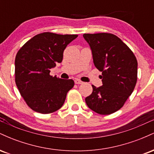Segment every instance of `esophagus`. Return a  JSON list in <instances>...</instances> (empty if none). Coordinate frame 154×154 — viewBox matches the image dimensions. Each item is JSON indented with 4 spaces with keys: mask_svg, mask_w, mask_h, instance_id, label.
Here are the masks:
<instances>
[{
    "mask_svg": "<svg viewBox=\"0 0 154 154\" xmlns=\"http://www.w3.org/2000/svg\"><path fill=\"white\" fill-rule=\"evenodd\" d=\"M75 84H82L83 83V82H82V81L81 80H79V79H76L75 80Z\"/></svg>",
    "mask_w": 154,
    "mask_h": 154,
    "instance_id": "obj_1",
    "label": "esophagus"
}]
</instances>
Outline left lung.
I'll return each mask as SVG.
<instances>
[{
  "label": "left lung",
  "mask_w": 154,
  "mask_h": 154,
  "mask_svg": "<svg viewBox=\"0 0 154 154\" xmlns=\"http://www.w3.org/2000/svg\"><path fill=\"white\" fill-rule=\"evenodd\" d=\"M91 46L93 62L100 72L103 85L93 87L85 98L88 106L102 115L119 110L134 91L137 79V61L131 49L111 33L84 34Z\"/></svg>",
  "instance_id": "8db88e82"
}]
</instances>
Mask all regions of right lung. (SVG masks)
Wrapping results in <instances>:
<instances>
[{
	"label": "right lung",
	"instance_id": "right-lung-1",
	"mask_svg": "<svg viewBox=\"0 0 154 154\" xmlns=\"http://www.w3.org/2000/svg\"><path fill=\"white\" fill-rule=\"evenodd\" d=\"M77 35L40 33L19 49L15 58V82L26 103L36 112L46 114L63 106L74 87L72 79L50 75V69L61 63L63 51Z\"/></svg>",
	"mask_w": 154,
	"mask_h": 154
}]
</instances>
